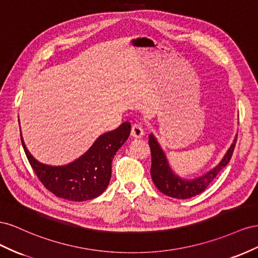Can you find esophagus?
Segmentation results:
<instances>
[{
  "label": "esophagus",
  "mask_w": 258,
  "mask_h": 258,
  "mask_svg": "<svg viewBox=\"0 0 258 258\" xmlns=\"http://www.w3.org/2000/svg\"><path fill=\"white\" fill-rule=\"evenodd\" d=\"M131 134L133 137L135 138H141L144 135V128H143V125L141 123H136L134 124L133 126H132V132Z\"/></svg>",
  "instance_id": "esophagus-1"
}]
</instances>
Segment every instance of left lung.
<instances>
[{
  "instance_id": "obj_1",
  "label": "left lung",
  "mask_w": 258,
  "mask_h": 258,
  "mask_svg": "<svg viewBox=\"0 0 258 258\" xmlns=\"http://www.w3.org/2000/svg\"><path fill=\"white\" fill-rule=\"evenodd\" d=\"M237 142L235 135L233 142L228 148L219 163L207 173L194 178H185L176 174L170 165L164 150L162 149L158 139L152 133L149 134V146L151 150V178L156 187L162 194L175 199H189L201 192L208 188L214 180L217 174L223 170L230 161L232 152Z\"/></svg>"
}]
</instances>
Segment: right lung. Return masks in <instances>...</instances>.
Returning <instances> with one entry per match:
<instances>
[{
  "mask_svg": "<svg viewBox=\"0 0 258 258\" xmlns=\"http://www.w3.org/2000/svg\"><path fill=\"white\" fill-rule=\"evenodd\" d=\"M131 133V123L124 122L114 131L100 135L85 153L64 165H49L36 160L28 150L21 136L24 150L41 182L56 197L70 201H86L100 196L111 178V163Z\"/></svg>",
  "mask_w": 258,
  "mask_h": 258,
  "instance_id": "right-lung-1",
  "label": "right lung"
}]
</instances>
